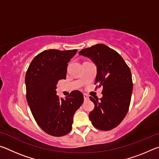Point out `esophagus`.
Returning a JSON list of instances; mask_svg holds the SVG:
<instances>
[{"instance_id":"obj_1","label":"esophagus","mask_w":159,"mask_h":159,"mask_svg":"<svg viewBox=\"0 0 159 159\" xmlns=\"http://www.w3.org/2000/svg\"><path fill=\"white\" fill-rule=\"evenodd\" d=\"M83 98H84V100L85 101L88 100V99H89V97H88L87 95H86V94H84V95H83Z\"/></svg>"}]
</instances>
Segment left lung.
<instances>
[{
	"label": "left lung",
	"mask_w": 159,
	"mask_h": 159,
	"mask_svg": "<svg viewBox=\"0 0 159 159\" xmlns=\"http://www.w3.org/2000/svg\"><path fill=\"white\" fill-rule=\"evenodd\" d=\"M79 54L95 62L98 69L96 88L103 87L100 100L90 97L95 104L90 120L99 130H112L123 120L130 107L133 88L130 69L121 56L106 45H93Z\"/></svg>",
	"instance_id": "8db88e82"
}]
</instances>
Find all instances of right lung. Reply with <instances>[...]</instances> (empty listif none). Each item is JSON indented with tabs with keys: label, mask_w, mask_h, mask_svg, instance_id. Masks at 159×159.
<instances>
[{
	"label": "right lung",
	"mask_w": 159,
	"mask_h": 159,
	"mask_svg": "<svg viewBox=\"0 0 159 159\" xmlns=\"http://www.w3.org/2000/svg\"><path fill=\"white\" fill-rule=\"evenodd\" d=\"M77 50H48L34 58L25 76L26 99L37 124L48 134L61 137L72 128L74 113L81 106L83 95L74 90L64 99L56 95L57 84L65 79L67 65Z\"/></svg>",
	"instance_id": "right-lung-1"
}]
</instances>
